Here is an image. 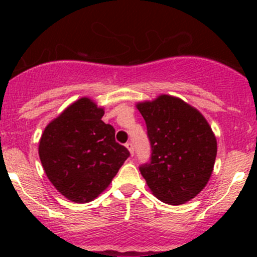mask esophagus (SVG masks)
Instances as JSON below:
<instances>
[{
    "label": "esophagus",
    "instance_id": "34e87169",
    "mask_svg": "<svg viewBox=\"0 0 257 257\" xmlns=\"http://www.w3.org/2000/svg\"><path fill=\"white\" fill-rule=\"evenodd\" d=\"M125 147H126V149L129 150V153H131L132 157H133V155H134V148H133V144H132V143H126V144H125Z\"/></svg>",
    "mask_w": 257,
    "mask_h": 257
}]
</instances>
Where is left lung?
Segmentation results:
<instances>
[{"label":"left lung","mask_w":257,"mask_h":257,"mask_svg":"<svg viewBox=\"0 0 257 257\" xmlns=\"http://www.w3.org/2000/svg\"><path fill=\"white\" fill-rule=\"evenodd\" d=\"M148 129L152 158L139 168L159 200L180 205L195 198L214 170L217 143L208 120L178 97L137 103Z\"/></svg>","instance_id":"left-lung-1"}]
</instances>
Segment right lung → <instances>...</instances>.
I'll use <instances>...</instances> for the list:
<instances>
[{
	"label": "right lung",
	"mask_w": 257,
	"mask_h": 257,
	"mask_svg": "<svg viewBox=\"0 0 257 257\" xmlns=\"http://www.w3.org/2000/svg\"><path fill=\"white\" fill-rule=\"evenodd\" d=\"M103 115L104 108L82 97L49 121L40 139L38 154L46 175L73 203L94 200L129 157Z\"/></svg>",
	"instance_id": "1"
}]
</instances>
